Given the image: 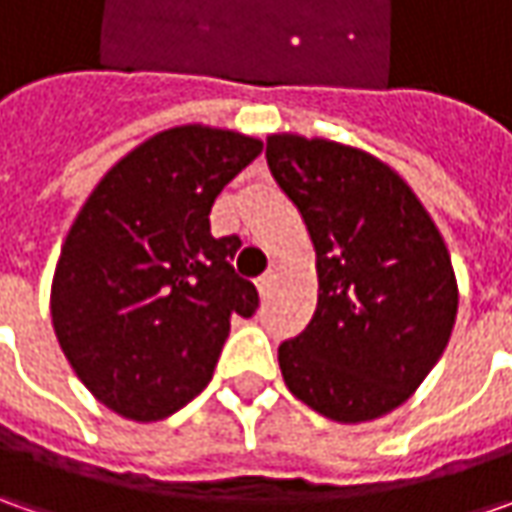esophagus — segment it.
I'll list each match as a JSON object with an SVG mask.
<instances>
[{"label": "esophagus", "instance_id": "34e87169", "mask_svg": "<svg viewBox=\"0 0 512 512\" xmlns=\"http://www.w3.org/2000/svg\"><path fill=\"white\" fill-rule=\"evenodd\" d=\"M273 285H276V273H273V270H267V273H262V276L256 279V287H259V296H262V299L273 293Z\"/></svg>", "mask_w": 512, "mask_h": 512}]
</instances>
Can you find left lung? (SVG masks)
<instances>
[{
  "mask_svg": "<svg viewBox=\"0 0 512 512\" xmlns=\"http://www.w3.org/2000/svg\"><path fill=\"white\" fill-rule=\"evenodd\" d=\"M265 153L305 219L319 276L310 325L279 347L287 390L333 422L382 419L416 393L456 325L459 285L442 233L367 150L270 133Z\"/></svg>",
  "mask_w": 512,
  "mask_h": 512,
  "instance_id": "obj_1",
  "label": "left lung"
}]
</instances>
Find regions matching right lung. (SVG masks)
I'll return each instance as SVG.
<instances>
[{"label": "right lung", "instance_id": "1", "mask_svg": "<svg viewBox=\"0 0 512 512\" xmlns=\"http://www.w3.org/2000/svg\"><path fill=\"white\" fill-rule=\"evenodd\" d=\"M262 153L239 130L179 125L93 187L62 245L50 319L65 359L108 410L159 422L205 390L230 319L259 293L233 273L236 236L210 233L222 187Z\"/></svg>", "mask_w": 512, "mask_h": 512}]
</instances>
